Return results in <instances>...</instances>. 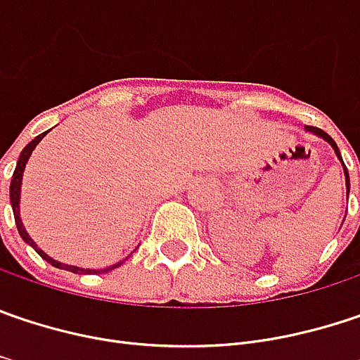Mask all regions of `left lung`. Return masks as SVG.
I'll return each mask as SVG.
<instances>
[{
	"label": "left lung",
	"instance_id": "left-lung-1",
	"mask_svg": "<svg viewBox=\"0 0 360 360\" xmlns=\"http://www.w3.org/2000/svg\"><path fill=\"white\" fill-rule=\"evenodd\" d=\"M306 130H309V132H314V134H318V136H322V138H324V140H326V142H330V144H332V148H334V150H336V157H338V159L342 160V157H340V150H338V146H336V142H334V140H332V138L328 136V134H326V132H324V130H320V128H314V126H307ZM342 167H345V177H347V198H349V191H350L349 171H347V165H345V162H342Z\"/></svg>",
	"mask_w": 360,
	"mask_h": 360
}]
</instances>
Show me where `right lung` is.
<instances>
[{
  "mask_svg": "<svg viewBox=\"0 0 360 360\" xmlns=\"http://www.w3.org/2000/svg\"><path fill=\"white\" fill-rule=\"evenodd\" d=\"M44 134L46 132H42V134H38V136L34 138L32 142H28L26 144V148L22 150V155H20V159H18V165H15V171H13V177H11V183H10V201H11V210H13V218H15V226H18V232H20V236L24 238V243H28L30 246H32L34 250L46 261V263H51L53 266H56V269H65V271H71V273H99V271H91V269H81V266H71V264H65V263H58V261H54V259H51L49 255H44L38 246H36V243H34L32 238L28 236V232H26V228L22 226V220H20V187H22V175H24V167H26V162H28V159H30V155H32V150L36 148V144L44 138ZM124 263V261H122ZM122 263L114 264V266H110V269H103V273L105 271H112V269H116V266H120Z\"/></svg>",
  "mask_w": 360,
  "mask_h": 360,
  "instance_id": "add662e5",
  "label": "right lung"
}]
</instances>
